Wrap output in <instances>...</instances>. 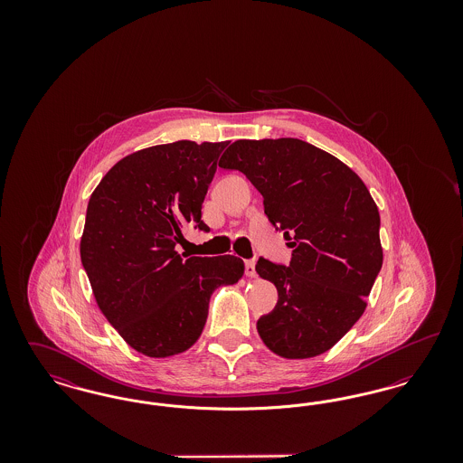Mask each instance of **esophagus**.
<instances>
[{
	"instance_id": "obj_1",
	"label": "esophagus",
	"mask_w": 463,
	"mask_h": 463,
	"mask_svg": "<svg viewBox=\"0 0 463 463\" xmlns=\"http://www.w3.org/2000/svg\"><path fill=\"white\" fill-rule=\"evenodd\" d=\"M244 270H246V276H248V278H255V276H257L255 260H246V262H244Z\"/></svg>"
}]
</instances>
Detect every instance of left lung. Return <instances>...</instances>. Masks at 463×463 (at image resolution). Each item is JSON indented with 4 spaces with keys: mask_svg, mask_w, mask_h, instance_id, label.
<instances>
[{
    "mask_svg": "<svg viewBox=\"0 0 463 463\" xmlns=\"http://www.w3.org/2000/svg\"><path fill=\"white\" fill-rule=\"evenodd\" d=\"M219 166L238 170L264 198L285 234L289 265L259 259L278 304L257 321L272 353L306 359L326 353L364 312L382 269L380 215L363 180L340 159L298 138L236 140Z\"/></svg>",
    "mask_w": 463,
    "mask_h": 463,
    "instance_id": "left-lung-1",
    "label": "left lung"
}]
</instances>
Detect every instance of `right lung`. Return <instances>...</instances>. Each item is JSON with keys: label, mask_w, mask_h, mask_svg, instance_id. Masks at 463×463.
I'll use <instances>...</instances> for the list:
<instances>
[{"label": "right lung", "mask_w": 463, "mask_h": 463, "mask_svg": "<svg viewBox=\"0 0 463 463\" xmlns=\"http://www.w3.org/2000/svg\"><path fill=\"white\" fill-rule=\"evenodd\" d=\"M229 142L178 140L123 157L93 191L81 264L104 316L135 351L166 357L201 335L213 289L234 285L241 259L185 257L184 227L208 232L201 204Z\"/></svg>", "instance_id": "obj_1"}]
</instances>
